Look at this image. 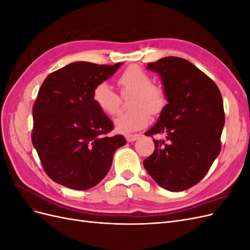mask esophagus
Masks as SVG:
<instances>
[{
  "mask_svg": "<svg viewBox=\"0 0 250 250\" xmlns=\"http://www.w3.org/2000/svg\"><path fill=\"white\" fill-rule=\"evenodd\" d=\"M126 140H127V142H134V141H137L139 138H140V135L139 134H127L126 135Z\"/></svg>",
  "mask_w": 250,
  "mask_h": 250,
  "instance_id": "34e87169",
  "label": "esophagus"
}]
</instances>
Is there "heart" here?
Here are the masks:
<instances>
[{"label": "heart", "instance_id": "obj_1", "mask_svg": "<svg viewBox=\"0 0 250 250\" xmlns=\"http://www.w3.org/2000/svg\"><path fill=\"white\" fill-rule=\"evenodd\" d=\"M122 96L131 94L129 110L121 112L115 120L118 130L129 133L142 129L150 122V112L160 115L167 106V95L163 86L152 83L150 75L139 65H129L117 78ZM96 105L104 113L115 116L121 107V97L107 83H99L93 92Z\"/></svg>", "mask_w": 250, "mask_h": 250}]
</instances>
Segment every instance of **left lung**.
Here are the masks:
<instances>
[{"mask_svg": "<svg viewBox=\"0 0 250 250\" xmlns=\"http://www.w3.org/2000/svg\"><path fill=\"white\" fill-rule=\"evenodd\" d=\"M161 75L168 104L145 134L154 151L143 162L156 183L171 192L188 190L206 176L221 150L224 108L220 90L188 60L169 56L149 62Z\"/></svg>", "mask_w": 250, "mask_h": 250, "instance_id": "left-lung-1", "label": "left lung"}]
</instances>
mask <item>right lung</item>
<instances>
[{"instance_id":"right-lung-1","label":"right lung","mask_w":250,"mask_h":250,"mask_svg":"<svg viewBox=\"0 0 250 250\" xmlns=\"http://www.w3.org/2000/svg\"><path fill=\"white\" fill-rule=\"evenodd\" d=\"M122 64L76 62L48 75L33 105L32 144L55 183L87 190L108 173L115 151L126 144L93 99L96 85Z\"/></svg>"}]
</instances>
